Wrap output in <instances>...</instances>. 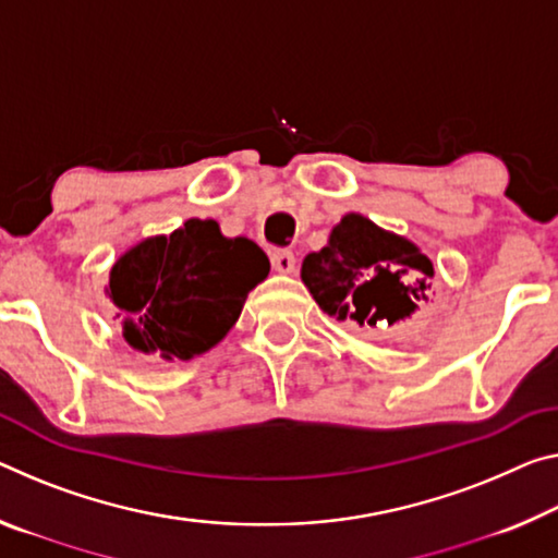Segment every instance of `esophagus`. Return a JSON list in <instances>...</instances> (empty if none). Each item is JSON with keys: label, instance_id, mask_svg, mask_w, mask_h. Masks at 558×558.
I'll list each match as a JSON object with an SVG mask.
<instances>
[{"label": "esophagus", "instance_id": "esophagus-1", "mask_svg": "<svg viewBox=\"0 0 558 558\" xmlns=\"http://www.w3.org/2000/svg\"><path fill=\"white\" fill-rule=\"evenodd\" d=\"M270 263L276 272H293L295 270V255L290 251H272Z\"/></svg>", "mask_w": 558, "mask_h": 558}]
</instances>
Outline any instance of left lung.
<instances>
[{"label":"left lung","mask_w":558,"mask_h":558,"mask_svg":"<svg viewBox=\"0 0 558 558\" xmlns=\"http://www.w3.org/2000/svg\"><path fill=\"white\" fill-rule=\"evenodd\" d=\"M300 278L327 315L369 330L417 313L420 300H429L435 265L404 235L344 214L327 245L305 255Z\"/></svg>","instance_id":"obj_1"}]
</instances>
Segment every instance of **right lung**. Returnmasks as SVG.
Returning a JSON list of instances; mask_svg holds the SVG:
<instances>
[{
  "label": "right lung",
  "mask_w": 558,
  "mask_h": 558,
  "mask_svg": "<svg viewBox=\"0 0 558 558\" xmlns=\"http://www.w3.org/2000/svg\"><path fill=\"white\" fill-rule=\"evenodd\" d=\"M268 272V255L251 238L223 235L214 218H189L171 235H148L123 251L104 290L131 348L185 362L231 332Z\"/></svg>",
  "instance_id": "add662e5"
}]
</instances>
